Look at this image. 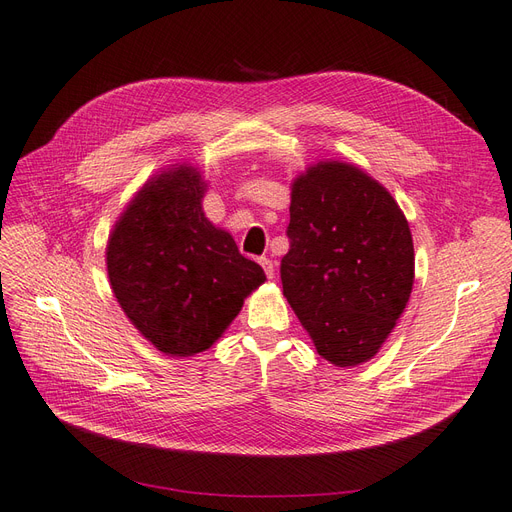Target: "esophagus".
<instances>
[{
    "label": "esophagus",
    "mask_w": 512,
    "mask_h": 512,
    "mask_svg": "<svg viewBox=\"0 0 512 512\" xmlns=\"http://www.w3.org/2000/svg\"><path fill=\"white\" fill-rule=\"evenodd\" d=\"M258 262H260V267L264 269V273H267V277L273 279V275H275V264H273V260L262 256V258H258Z\"/></svg>",
    "instance_id": "34e87169"
}]
</instances>
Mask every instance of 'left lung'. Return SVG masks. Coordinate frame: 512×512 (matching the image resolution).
Returning a JSON list of instances; mask_svg holds the SVG:
<instances>
[{
  "label": "left lung",
  "instance_id": "obj_1",
  "mask_svg": "<svg viewBox=\"0 0 512 512\" xmlns=\"http://www.w3.org/2000/svg\"><path fill=\"white\" fill-rule=\"evenodd\" d=\"M290 190L284 296L324 360L339 368L364 364L409 303V222L390 190L351 163L309 165Z\"/></svg>",
  "mask_w": 512,
  "mask_h": 512
}]
</instances>
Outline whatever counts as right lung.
<instances>
[{"label": "right lung", "instance_id": "add662e5", "mask_svg": "<svg viewBox=\"0 0 512 512\" xmlns=\"http://www.w3.org/2000/svg\"><path fill=\"white\" fill-rule=\"evenodd\" d=\"M207 182L190 163L156 171L114 222L105 248L120 309L158 351L214 345L267 275L203 211Z\"/></svg>", "mask_w": 512, "mask_h": 512}]
</instances>
